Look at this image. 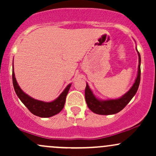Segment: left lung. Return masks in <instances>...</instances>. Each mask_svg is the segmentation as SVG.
Segmentation results:
<instances>
[{
    "mask_svg": "<svg viewBox=\"0 0 156 156\" xmlns=\"http://www.w3.org/2000/svg\"><path fill=\"white\" fill-rule=\"evenodd\" d=\"M138 55H139V67H138L137 77L130 90L121 98L118 99L102 101L94 96L92 90L89 88V85L87 83V87L85 89V99L89 108L92 112L98 114H101V115L117 114L122 110L130 101V100L133 98L139 88L141 78V57L139 52H138Z\"/></svg>",
    "mask_w": 156,
    "mask_h": 156,
    "instance_id": "8db88e82",
    "label": "left lung"
}]
</instances>
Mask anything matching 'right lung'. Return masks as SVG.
<instances>
[{"label": "right lung", "mask_w": 156, "mask_h": 156, "mask_svg": "<svg viewBox=\"0 0 156 156\" xmlns=\"http://www.w3.org/2000/svg\"><path fill=\"white\" fill-rule=\"evenodd\" d=\"M12 81H13L14 89H15L16 94L21 102L26 105L32 114L40 117H51L58 114L64 108V104H65L66 97H67L69 89L71 87V83L69 84L62 94L58 96V98H56L53 101L48 103V102L34 99L23 92L16 80L15 73H14V67L13 71H12Z\"/></svg>", "instance_id": "add662e5"}]
</instances>
